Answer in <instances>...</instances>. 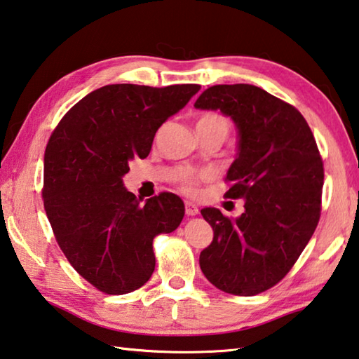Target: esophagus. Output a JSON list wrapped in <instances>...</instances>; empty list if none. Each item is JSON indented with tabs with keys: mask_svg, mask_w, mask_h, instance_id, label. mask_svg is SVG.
Masks as SVG:
<instances>
[{
	"mask_svg": "<svg viewBox=\"0 0 359 359\" xmlns=\"http://www.w3.org/2000/svg\"><path fill=\"white\" fill-rule=\"evenodd\" d=\"M185 213L188 217H194V215L199 213V208L196 204H193L191 201H185Z\"/></svg>",
	"mask_w": 359,
	"mask_h": 359,
	"instance_id": "esophagus-1",
	"label": "esophagus"
}]
</instances>
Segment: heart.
Instances as JSON below:
<instances>
[{"label": "heart", "mask_w": 359, "mask_h": 359, "mask_svg": "<svg viewBox=\"0 0 359 359\" xmlns=\"http://www.w3.org/2000/svg\"><path fill=\"white\" fill-rule=\"evenodd\" d=\"M196 128L207 130V132H223V133L227 135V130H229V122H227L221 114L205 113V114H202L199 119H198ZM194 179H196V175L184 174L180 177V184L184 185L187 190H190V188L193 187Z\"/></svg>", "instance_id": "heart-1"}]
</instances>
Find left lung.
Wrapping results in <instances>:
<instances>
[{"label": "left lung", "instance_id": "left-lung-1", "mask_svg": "<svg viewBox=\"0 0 359 359\" xmlns=\"http://www.w3.org/2000/svg\"><path fill=\"white\" fill-rule=\"evenodd\" d=\"M194 107L236 123L226 196L245 201L236 219L213 207L201 210L213 229L201 270L219 290L257 295L287 275L320 218L323 163L314 135L298 109L252 84H217Z\"/></svg>", "mask_w": 359, "mask_h": 359}]
</instances>
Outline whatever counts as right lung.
<instances>
[{"label": "right lung", "instance_id": "add662e5", "mask_svg": "<svg viewBox=\"0 0 359 359\" xmlns=\"http://www.w3.org/2000/svg\"><path fill=\"white\" fill-rule=\"evenodd\" d=\"M201 89L108 84L72 107L45 149L43 207L72 266L102 292L123 295L155 270L152 242L175 231L185 215L172 193L136 198L122 177L146 158L154 136Z\"/></svg>", "mask_w": 359, "mask_h": 359}]
</instances>
